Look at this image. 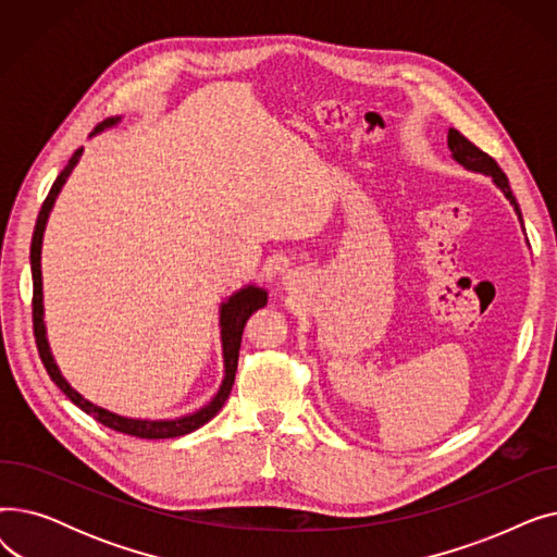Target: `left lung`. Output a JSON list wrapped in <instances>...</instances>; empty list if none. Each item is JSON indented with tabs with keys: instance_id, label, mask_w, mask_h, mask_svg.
<instances>
[{
	"instance_id": "obj_1",
	"label": "left lung",
	"mask_w": 557,
	"mask_h": 557,
	"mask_svg": "<svg viewBox=\"0 0 557 557\" xmlns=\"http://www.w3.org/2000/svg\"><path fill=\"white\" fill-rule=\"evenodd\" d=\"M447 144H449L451 158H454L458 164H462L465 169H470V171L490 175V178L494 181V185L499 187V189L504 191V196L510 200V205H512L515 212H517V219L521 221V210H519V205H517V198H515V194H512V189H510V185H508L506 173L502 171L499 164H496V160L490 158L485 151H481L476 144H472L470 139H467L462 133H458L456 128H449ZM521 223H523V221H521Z\"/></svg>"
}]
</instances>
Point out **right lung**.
<instances>
[{"label": "right lung", "instance_id": "1", "mask_svg": "<svg viewBox=\"0 0 557 557\" xmlns=\"http://www.w3.org/2000/svg\"><path fill=\"white\" fill-rule=\"evenodd\" d=\"M120 120H106L101 122L92 135L114 126ZM83 149H78L67 166L61 171V175H58L55 183L51 185L42 208H40V214H38V221H36V230H34V239H32V275H34V334H36V345H38V352H40V359L51 376V382L61 388L78 408L81 411H85L87 416H92L97 422H101L103 426L108 429H114L120 433H128V435H135V437H146V441H160V437H178V435H185V433H191L196 429H200L202 424H208L227 399L230 391H232V384H234V372H237V363H239V347H242V336H244V327L248 323V318L261 309L267 307V300H269V294L263 288L255 286V284H248L244 288H239L237 294L230 296L223 305H221V343H223V366H225V376H223V384L219 388V393L212 397L210 404H205L202 408H198L196 413H189V416H183V418H175V420H133V418H124V416H116L112 411H106V408L87 401L81 393H76L70 384L67 379L61 374V370H58L53 357H51V349H49V341H47V330H45V309H42V271H40V252H42V234H45V225H47V219H49V212L53 208L55 202V196L61 194L65 181L70 178L72 169L76 166L78 158H81Z\"/></svg>", "mask_w": 557, "mask_h": 557}]
</instances>
